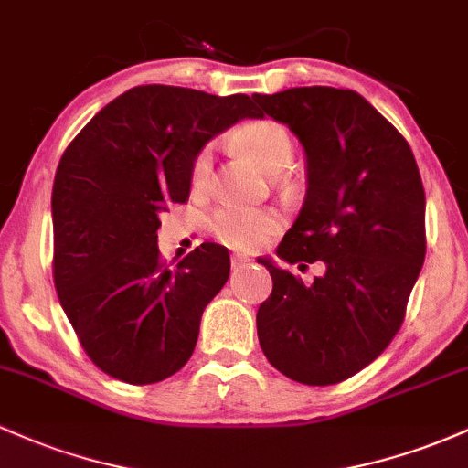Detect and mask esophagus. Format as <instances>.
Listing matches in <instances>:
<instances>
[{"label": "esophagus", "instance_id": "obj_1", "mask_svg": "<svg viewBox=\"0 0 468 468\" xmlns=\"http://www.w3.org/2000/svg\"><path fill=\"white\" fill-rule=\"evenodd\" d=\"M249 258H246V255H233V258H230V266H233V269H242V266H246L249 264Z\"/></svg>", "mask_w": 468, "mask_h": 468}]
</instances>
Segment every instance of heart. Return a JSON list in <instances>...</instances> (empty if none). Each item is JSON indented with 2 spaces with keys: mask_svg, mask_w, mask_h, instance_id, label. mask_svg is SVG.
Wrapping results in <instances>:
<instances>
[{
  "mask_svg": "<svg viewBox=\"0 0 468 468\" xmlns=\"http://www.w3.org/2000/svg\"><path fill=\"white\" fill-rule=\"evenodd\" d=\"M235 146L246 153L269 176H280L292 162V140L284 126L277 122L261 120L239 128ZM213 176V151L202 148L193 159L191 182L195 188H207ZM280 226L273 210L224 207L210 215L208 229L219 242L233 249H255L266 235Z\"/></svg>",
  "mask_w": 468,
  "mask_h": 468,
  "instance_id": "obj_1",
  "label": "heart"
}]
</instances>
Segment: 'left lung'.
I'll return each instance as SVG.
<instances>
[{"mask_svg":"<svg viewBox=\"0 0 468 468\" xmlns=\"http://www.w3.org/2000/svg\"><path fill=\"white\" fill-rule=\"evenodd\" d=\"M253 101L306 155L304 207L277 258L300 269L324 261L304 284L260 260L273 277L260 346L286 378L328 387L368 367L402 324L426 253L422 177L407 140L356 90L302 86Z\"/></svg>","mask_w":468,"mask_h":468,"instance_id":"left-lung-1","label":"left lung"}]
</instances>
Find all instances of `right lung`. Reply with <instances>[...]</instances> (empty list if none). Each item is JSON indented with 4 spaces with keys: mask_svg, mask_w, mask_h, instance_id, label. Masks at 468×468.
I'll use <instances>...</instances> for the list:
<instances>
[{
    "mask_svg": "<svg viewBox=\"0 0 468 468\" xmlns=\"http://www.w3.org/2000/svg\"><path fill=\"white\" fill-rule=\"evenodd\" d=\"M246 117H261L249 95L135 86L61 155L50 202L55 289L84 351L111 378L155 384L193 356L230 258L224 246L204 242L166 269L159 213L186 202L195 155Z\"/></svg>",
    "mask_w": 468,
    "mask_h": 468,
    "instance_id": "right-lung-1",
    "label": "right lung"
}]
</instances>
